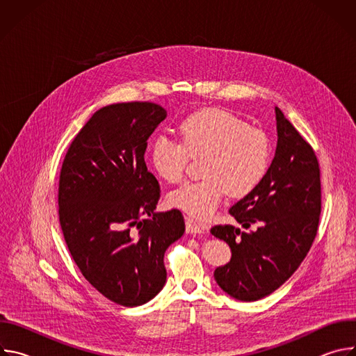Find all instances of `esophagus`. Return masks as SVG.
<instances>
[{
	"instance_id": "34e87169",
	"label": "esophagus",
	"mask_w": 356,
	"mask_h": 356,
	"mask_svg": "<svg viewBox=\"0 0 356 356\" xmlns=\"http://www.w3.org/2000/svg\"><path fill=\"white\" fill-rule=\"evenodd\" d=\"M207 231V225L198 222L190 217L186 218V232L187 234H204Z\"/></svg>"
}]
</instances>
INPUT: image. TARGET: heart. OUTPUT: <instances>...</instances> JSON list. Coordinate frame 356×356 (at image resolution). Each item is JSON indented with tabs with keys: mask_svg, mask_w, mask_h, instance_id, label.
<instances>
[{
	"mask_svg": "<svg viewBox=\"0 0 356 356\" xmlns=\"http://www.w3.org/2000/svg\"><path fill=\"white\" fill-rule=\"evenodd\" d=\"M179 143L165 135L150 146V165L168 183L183 177L187 158L202 156L200 181L186 183L168 195V204L195 220H207L227 191L243 197L264 180L272 147L269 138L242 118L221 108H206L177 125Z\"/></svg>",
	"mask_w": 356,
	"mask_h": 356,
	"instance_id": "1",
	"label": "heart"
}]
</instances>
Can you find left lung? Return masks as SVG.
<instances>
[{"mask_svg": "<svg viewBox=\"0 0 356 356\" xmlns=\"http://www.w3.org/2000/svg\"><path fill=\"white\" fill-rule=\"evenodd\" d=\"M277 145L259 186L229 210L234 225H216L231 261L216 269L217 284L241 301H257L279 289L300 266L317 235L321 213L320 168L313 147L275 107Z\"/></svg>", "mask_w": 356, "mask_h": 356, "instance_id": "8db88e82", "label": "left lung"}]
</instances>
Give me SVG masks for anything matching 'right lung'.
I'll return each mask as SVG.
<instances>
[{"label":"right lung","instance_id":"1","mask_svg":"<svg viewBox=\"0 0 356 356\" xmlns=\"http://www.w3.org/2000/svg\"><path fill=\"white\" fill-rule=\"evenodd\" d=\"M166 117L154 103L103 107L72 142L60 172L59 220L72 258L92 287L125 307L163 289L165 252L186 228L179 210L155 211L161 188L143 158Z\"/></svg>","mask_w":356,"mask_h":356}]
</instances>
